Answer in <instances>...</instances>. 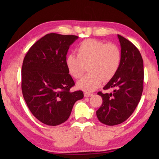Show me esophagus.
I'll list each match as a JSON object with an SVG mask.
<instances>
[{
  "instance_id": "esophagus-1",
  "label": "esophagus",
  "mask_w": 159,
  "mask_h": 159,
  "mask_svg": "<svg viewBox=\"0 0 159 159\" xmlns=\"http://www.w3.org/2000/svg\"><path fill=\"white\" fill-rule=\"evenodd\" d=\"M84 96H85V97H91V96H93V94L90 93L85 92V93H84Z\"/></svg>"
}]
</instances>
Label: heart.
<instances>
[{
	"mask_svg": "<svg viewBox=\"0 0 159 159\" xmlns=\"http://www.w3.org/2000/svg\"><path fill=\"white\" fill-rule=\"evenodd\" d=\"M77 56L69 55L66 66L70 75L79 79L88 66L89 74L77 83L79 89L91 92L100 86L102 80L108 81L116 75L121 63V52L114 43H106L96 39L84 40L76 48Z\"/></svg>",
	"mask_w": 159,
	"mask_h": 159,
	"instance_id": "b5f03b06",
	"label": "heart"
}]
</instances>
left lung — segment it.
I'll use <instances>...</instances> for the list:
<instances>
[{
  "instance_id": "left-lung-1",
  "label": "left lung",
  "mask_w": 159,
  "mask_h": 159,
  "mask_svg": "<svg viewBox=\"0 0 159 159\" xmlns=\"http://www.w3.org/2000/svg\"><path fill=\"white\" fill-rule=\"evenodd\" d=\"M121 46V63L119 69L104 87L113 88V93H98L102 104L96 111L100 122L115 126L126 121L139 102L143 92L144 71L139 50L129 40L117 35Z\"/></svg>"
}]
</instances>
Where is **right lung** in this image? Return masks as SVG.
Segmentation results:
<instances>
[{"label": "right lung", "mask_w": 159, "mask_h": 159, "mask_svg": "<svg viewBox=\"0 0 159 159\" xmlns=\"http://www.w3.org/2000/svg\"><path fill=\"white\" fill-rule=\"evenodd\" d=\"M79 37L49 33L26 53L22 67V95L37 119L57 126L68 119L82 91L71 92L75 83L67 72L66 59L70 46Z\"/></svg>", "instance_id": "right-lung-1"}]
</instances>
